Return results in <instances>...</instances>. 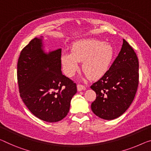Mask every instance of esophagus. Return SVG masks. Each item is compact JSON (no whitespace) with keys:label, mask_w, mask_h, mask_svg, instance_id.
<instances>
[{"label":"esophagus","mask_w":151,"mask_h":151,"mask_svg":"<svg viewBox=\"0 0 151 151\" xmlns=\"http://www.w3.org/2000/svg\"><path fill=\"white\" fill-rule=\"evenodd\" d=\"M77 89H78V91H82V90H84L86 89V87L83 85L78 84L77 85Z\"/></svg>","instance_id":"1"}]
</instances>
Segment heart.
Segmentation results:
<instances>
[{
  "mask_svg": "<svg viewBox=\"0 0 151 151\" xmlns=\"http://www.w3.org/2000/svg\"><path fill=\"white\" fill-rule=\"evenodd\" d=\"M114 54V48L111 44L96 38H86L76 42L71 53L62 54L61 63L65 73L72 77L80 69L79 62H82L85 76L96 80L107 71Z\"/></svg>",
  "mask_w": 151,
  "mask_h": 151,
  "instance_id": "b5f03b06",
  "label": "heart"
}]
</instances>
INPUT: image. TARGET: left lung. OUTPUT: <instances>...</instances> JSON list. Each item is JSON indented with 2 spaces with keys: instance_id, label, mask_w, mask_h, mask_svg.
<instances>
[{
  "instance_id": "obj_1",
  "label": "left lung",
  "mask_w": 151,
  "mask_h": 151,
  "mask_svg": "<svg viewBox=\"0 0 151 151\" xmlns=\"http://www.w3.org/2000/svg\"><path fill=\"white\" fill-rule=\"evenodd\" d=\"M138 68L136 52L124 39L121 50L110 68L90 86L96 94L91 105L95 115L101 119L112 120L125 113L137 91Z\"/></svg>"
}]
</instances>
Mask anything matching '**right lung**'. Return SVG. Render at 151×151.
<instances>
[{"label":"right lung","instance_id":"obj_1","mask_svg":"<svg viewBox=\"0 0 151 151\" xmlns=\"http://www.w3.org/2000/svg\"><path fill=\"white\" fill-rule=\"evenodd\" d=\"M42 37L22 50L17 63L20 96L32 114L43 121H61L77 92L76 83L61 71V48L46 52Z\"/></svg>","mask_w":151,"mask_h":151}]
</instances>
